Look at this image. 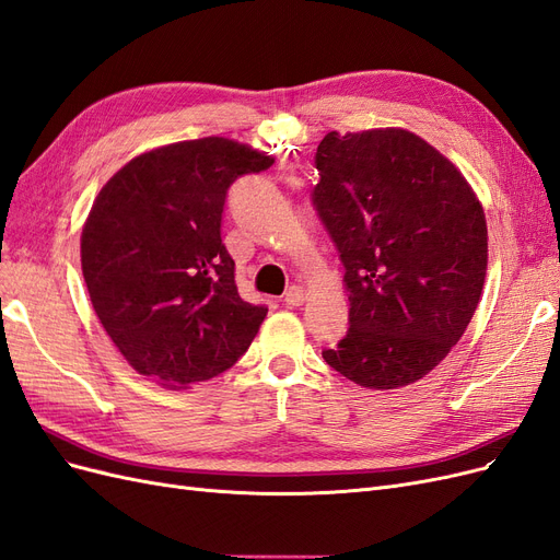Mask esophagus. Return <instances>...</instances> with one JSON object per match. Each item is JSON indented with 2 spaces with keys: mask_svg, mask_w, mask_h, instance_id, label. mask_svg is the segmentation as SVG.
<instances>
[{
  "mask_svg": "<svg viewBox=\"0 0 560 560\" xmlns=\"http://www.w3.org/2000/svg\"><path fill=\"white\" fill-rule=\"evenodd\" d=\"M303 301H306V292H303V287L294 284V287H290V290H287L284 306L296 308V306H303Z\"/></svg>",
  "mask_w": 560,
  "mask_h": 560,
  "instance_id": "1",
  "label": "esophagus"
}]
</instances>
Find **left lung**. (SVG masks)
Masks as SVG:
<instances>
[{"label":"left lung","instance_id":"obj_1","mask_svg":"<svg viewBox=\"0 0 560 560\" xmlns=\"http://www.w3.org/2000/svg\"><path fill=\"white\" fill-rule=\"evenodd\" d=\"M311 194L346 268L348 331L325 362L352 383L420 381L460 341L488 264L481 202L460 171L401 128L327 132Z\"/></svg>","mask_w":560,"mask_h":560}]
</instances>
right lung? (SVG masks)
Masks as SVG:
<instances>
[{
	"mask_svg": "<svg viewBox=\"0 0 560 560\" xmlns=\"http://www.w3.org/2000/svg\"><path fill=\"white\" fill-rule=\"evenodd\" d=\"M273 159L224 138L132 159L97 194L81 233L93 308L128 364L186 387L238 362L268 313L241 299L222 243L231 184Z\"/></svg>",
	"mask_w": 560,
	"mask_h": 560,
	"instance_id": "add662e5",
	"label": "right lung"
}]
</instances>
